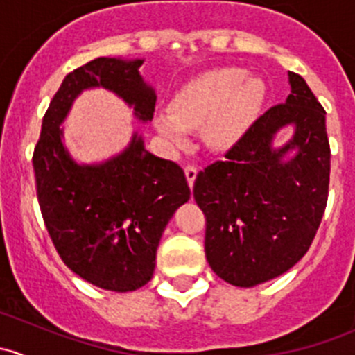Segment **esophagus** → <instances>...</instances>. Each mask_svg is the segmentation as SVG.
I'll return each mask as SVG.
<instances>
[{
	"label": "esophagus",
	"instance_id": "esophagus-1",
	"mask_svg": "<svg viewBox=\"0 0 355 355\" xmlns=\"http://www.w3.org/2000/svg\"><path fill=\"white\" fill-rule=\"evenodd\" d=\"M185 177H187L189 187L192 189V185H194L196 177H198V168H196L194 164H187V166H185Z\"/></svg>",
	"mask_w": 355,
	"mask_h": 355
}]
</instances>
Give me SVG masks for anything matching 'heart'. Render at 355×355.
I'll return each instance as SVG.
<instances>
[{
    "instance_id": "b5f03b06",
    "label": "heart",
    "mask_w": 355,
    "mask_h": 355,
    "mask_svg": "<svg viewBox=\"0 0 355 355\" xmlns=\"http://www.w3.org/2000/svg\"><path fill=\"white\" fill-rule=\"evenodd\" d=\"M266 98L263 80L247 78L241 68L207 70L189 80L171 98L170 110L156 111L153 123L171 151L191 144V130L198 128L209 151L234 148L256 120Z\"/></svg>"
}]
</instances>
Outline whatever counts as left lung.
I'll use <instances>...</instances> for the list:
<instances>
[{
  "instance_id": "obj_1",
  "label": "left lung",
  "mask_w": 355,
  "mask_h": 355,
  "mask_svg": "<svg viewBox=\"0 0 355 355\" xmlns=\"http://www.w3.org/2000/svg\"><path fill=\"white\" fill-rule=\"evenodd\" d=\"M288 84L285 103L261 114L225 159L194 182L206 216V259L235 287L273 280L302 259L327 207V111L300 75L288 71ZM288 124L294 135L275 148L274 137Z\"/></svg>"
}]
</instances>
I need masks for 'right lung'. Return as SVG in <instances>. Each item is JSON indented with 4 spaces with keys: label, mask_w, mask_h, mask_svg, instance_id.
<instances>
[{
    "label": "right lung",
    "mask_w": 355,
    "mask_h": 355,
    "mask_svg": "<svg viewBox=\"0 0 355 355\" xmlns=\"http://www.w3.org/2000/svg\"><path fill=\"white\" fill-rule=\"evenodd\" d=\"M144 60L96 58L70 71L42 118L32 156L39 206L63 263L89 284L132 292L153 278L159 239L175 211L191 198L184 170L146 149L134 132L120 155L80 164L63 144L71 105L85 89L123 99L142 123L153 120L155 89L142 78Z\"/></svg>",
    "instance_id": "add662e5"
}]
</instances>
